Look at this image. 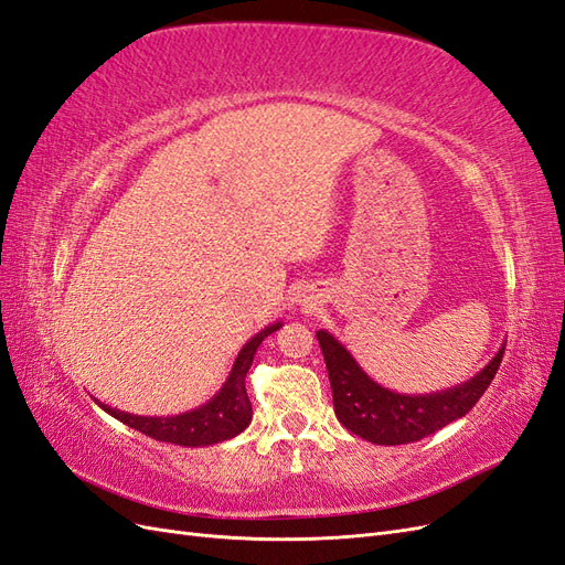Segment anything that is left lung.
<instances>
[{
    "label": "left lung",
    "mask_w": 565,
    "mask_h": 565,
    "mask_svg": "<svg viewBox=\"0 0 565 565\" xmlns=\"http://www.w3.org/2000/svg\"><path fill=\"white\" fill-rule=\"evenodd\" d=\"M317 341H320L327 363L339 423L365 441L380 446L420 441L470 413L494 380L505 351L503 343L499 353L489 360V365L468 382L437 394L408 396L372 382L360 370L355 358L329 331H317Z\"/></svg>",
    "instance_id": "1"
}]
</instances>
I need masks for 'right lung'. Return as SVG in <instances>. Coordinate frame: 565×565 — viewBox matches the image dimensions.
<instances>
[{
	"label": "right lung",
	"instance_id": "add662e5",
	"mask_svg": "<svg viewBox=\"0 0 565 565\" xmlns=\"http://www.w3.org/2000/svg\"><path fill=\"white\" fill-rule=\"evenodd\" d=\"M281 324H269L259 334H255L248 343L243 345L234 367H231L228 380L220 388L212 401L205 406H200L191 413H181L173 417H142L131 415L99 403V408H105L111 417H117L124 425L142 431L145 437H152L157 441L177 444V446H210L220 444L231 437H236L245 427H248L253 417V406L248 392H245V374H248L257 345L263 343L269 334H274Z\"/></svg>",
	"mask_w": 565,
	"mask_h": 565
}]
</instances>
